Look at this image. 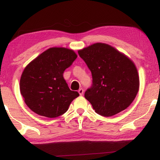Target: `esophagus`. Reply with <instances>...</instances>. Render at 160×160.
Here are the masks:
<instances>
[{
    "label": "esophagus",
    "instance_id": "obj_1",
    "mask_svg": "<svg viewBox=\"0 0 160 160\" xmlns=\"http://www.w3.org/2000/svg\"><path fill=\"white\" fill-rule=\"evenodd\" d=\"M83 92H84V90L82 89H81V88H80V89L78 90L79 94H80V95H82V94H83Z\"/></svg>",
    "mask_w": 160,
    "mask_h": 160
}]
</instances>
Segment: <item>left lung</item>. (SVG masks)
Segmentation results:
<instances>
[{"label": "left lung", "instance_id": "obj_1", "mask_svg": "<svg viewBox=\"0 0 160 160\" xmlns=\"http://www.w3.org/2000/svg\"><path fill=\"white\" fill-rule=\"evenodd\" d=\"M90 70L91 87L84 96L97 113L111 117L126 109L136 97L139 77L132 62L105 43H97L78 51Z\"/></svg>", "mask_w": 160, "mask_h": 160}]
</instances>
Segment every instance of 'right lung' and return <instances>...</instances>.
Returning <instances> with one entry per match:
<instances>
[{
    "mask_svg": "<svg viewBox=\"0 0 160 160\" xmlns=\"http://www.w3.org/2000/svg\"><path fill=\"white\" fill-rule=\"evenodd\" d=\"M77 57L71 49L53 47L28 65L20 79V92L32 111L54 118L68 111L79 93L69 89L63 74Z\"/></svg>",
    "mask_w": 160,
    "mask_h": 160,
    "instance_id": "obj_1",
    "label": "right lung"
}]
</instances>
